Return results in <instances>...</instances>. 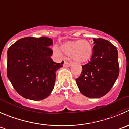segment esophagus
<instances>
[{"instance_id":"34e87169","label":"esophagus","mask_w":129,"mask_h":129,"mask_svg":"<svg viewBox=\"0 0 129 129\" xmlns=\"http://www.w3.org/2000/svg\"><path fill=\"white\" fill-rule=\"evenodd\" d=\"M64 66H65V67H70V66H71V63H68V62L66 61H64Z\"/></svg>"}]
</instances>
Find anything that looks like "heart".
<instances>
[{
    "label": "heart",
    "instance_id": "obj_1",
    "mask_svg": "<svg viewBox=\"0 0 129 129\" xmlns=\"http://www.w3.org/2000/svg\"><path fill=\"white\" fill-rule=\"evenodd\" d=\"M59 50L66 56H71V59L77 63H84L90 60L93 54V47L88 41H68L63 43L59 46ZM55 52L59 54L56 49Z\"/></svg>",
    "mask_w": 129,
    "mask_h": 129
}]
</instances>
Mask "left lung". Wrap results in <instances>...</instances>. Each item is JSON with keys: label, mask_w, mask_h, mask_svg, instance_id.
<instances>
[{"label": "left lung", "mask_w": 129, "mask_h": 129, "mask_svg": "<svg viewBox=\"0 0 129 129\" xmlns=\"http://www.w3.org/2000/svg\"><path fill=\"white\" fill-rule=\"evenodd\" d=\"M90 61L82 66V73L76 79L80 92L91 99L106 95L119 75L118 51L115 46L104 39H93Z\"/></svg>", "instance_id": "obj_1"}]
</instances>
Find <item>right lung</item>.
Segmentation results:
<instances>
[{
    "instance_id": "obj_1",
    "label": "right lung",
    "mask_w": 129,
    "mask_h": 129,
    "mask_svg": "<svg viewBox=\"0 0 129 129\" xmlns=\"http://www.w3.org/2000/svg\"><path fill=\"white\" fill-rule=\"evenodd\" d=\"M51 38H24L7 51V77L17 93L29 100H41L54 88L56 72L63 61L55 63L51 56Z\"/></svg>"
}]
</instances>
